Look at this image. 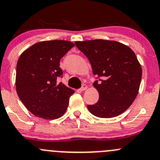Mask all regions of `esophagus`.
<instances>
[{"instance_id":"esophagus-1","label":"esophagus","mask_w":160,"mask_h":160,"mask_svg":"<svg viewBox=\"0 0 160 160\" xmlns=\"http://www.w3.org/2000/svg\"><path fill=\"white\" fill-rule=\"evenodd\" d=\"M87 86L86 84H83V86H82L81 88L80 89V91H84V90H87Z\"/></svg>"}]
</instances>
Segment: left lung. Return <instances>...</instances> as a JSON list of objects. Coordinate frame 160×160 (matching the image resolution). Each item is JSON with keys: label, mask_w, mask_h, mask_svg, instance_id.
<instances>
[{"label": "left lung", "mask_w": 160, "mask_h": 160, "mask_svg": "<svg viewBox=\"0 0 160 160\" xmlns=\"http://www.w3.org/2000/svg\"><path fill=\"white\" fill-rule=\"evenodd\" d=\"M75 44L88 58L98 80L93 86L99 100L87 106L89 111L100 118L120 115L134 101L140 85L142 68L135 53L114 40H85Z\"/></svg>", "instance_id": "left-lung-1"}]
</instances>
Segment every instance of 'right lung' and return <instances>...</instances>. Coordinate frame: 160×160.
Masks as SVG:
<instances>
[{
	"instance_id": "obj_1",
	"label": "right lung",
	"mask_w": 160,
	"mask_h": 160,
	"mask_svg": "<svg viewBox=\"0 0 160 160\" xmlns=\"http://www.w3.org/2000/svg\"><path fill=\"white\" fill-rule=\"evenodd\" d=\"M74 47L67 40H47L32 45L18 59L16 90L30 112L46 120L60 118L66 112L74 90L60 83V60Z\"/></svg>"
}]
</instances>
